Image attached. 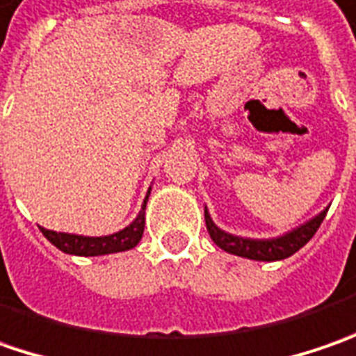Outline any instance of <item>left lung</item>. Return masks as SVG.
I'll use <instances>...</instances> for the list:
<instances>
[{
    "label": "left lung",
    "mask_w": 356,
    "mask_h": 356,
    "mask_svg": "<svg viewBox=\"0 0 356 356\" xmlns=\"http://www.w3.org/2000/svg\"><path fill=\"white\" fill-rule=\"evenodd\" d=\"M327 211L329 209L321 211L317 217H313L311 221H307L301 227L289 231L281 237H275V239H245V237L225 233L223 229H219L217 225L213 223L207 209H205V225H207V231L213 243L217 247H221L227 253H231V255L255 259V261H281V259H286L293 253H297L301 247H305L311 241V237L317 233V229L323 223Z\"/></svg>",
    "instance_id": "obj_1"
}]
</instances>
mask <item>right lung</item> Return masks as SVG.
<instances>
[{
    "label": "right lung",
    "instance_id": "1",
    "mask_svg": "<svg viewBox=\"0 0 356 356\" xmlns=\"http://www.w3.org/2000/svg\"><path fill=\"white\" fill-rule=\"evenodd\" d=\"M149 193L151 191H147V195H145V201L141 205L139 215L135 217V221L131 225H127L125 229L113 233V235H105V237H83V235H71V233H57V231H49V229H43V227H41V233L59 251L70 253V255L97 257L109 255V253H119V251H129L143 237V229H145V207H147Z\"/></svg>",
    "mask_w": 356,
    "mask_h": 356
}]
</instances>
